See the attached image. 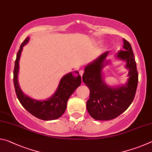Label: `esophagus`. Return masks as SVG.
<instances>
[{
  "label": "esophagus",
  "instance_id": "esophagus-1",
  "mask_svg": "<svg viewBox=\"0 0 152 152\" xmlns=\"http://www.w3.org/2000/svg\"><path fill=\"white\" fill-rule=\"evenodd\" d=\"M83 74H84V71L82 70H80V71H79V74H80V75L81 76V77L82 76V75H83Z\"/></svg>",
  "mask_w": 152,
  "mask_h": 152
}]
</instances>
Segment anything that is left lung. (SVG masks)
Masks as SVG:
<instances>
[{
  "instance_id": "obj_1",
  "label": "left lung",
  "mask_w": 152,
  "mask_h": 152,
  "mask_svg": "<svg viewBox=\"0 0 152 152\" xmlns=\"http://www.w3.org/2000/svg\"><path fill=\"white\" fill-rule=\"evenodd\" d=\"M123 50L118 51L115 57L125 61L129 72L125 84L113 87L104 81L102 70L110 62L107 60L109 51L102 53L86 66L82 76L84 83L90 89V98L86 108L94 119L107 121L119 116L130 106L134 99L138 83L137 66L131 44L123 39Z\"/></svg>"
}]
</instances>
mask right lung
<instances>
[{
    "mask_svg": "<svg viewBox=\"0 0 152 152\" xmlns=\"http://www.w3.org/2000/svg\"><path fill=\"white\" fill-rule=\"evenodd\" d=\"M29 41V37H27L20 45L15 63L13 82L17 96L22 106L35 117L45 121L57 119L65 112L69 98L80 85L81 76L79 74H78L77 72H75L78 74L77 76H74L72 72L64 75L61 78L58 88L52 96L43 101L33 99L25 94L19 86L18 74L19 70V60L23 48Z\"/></svg>",
    "mask_w": 152,
    "mask_h": 152,
    "instance_id": "obj_1",
    "label": "right lung"
}]
</instances>
